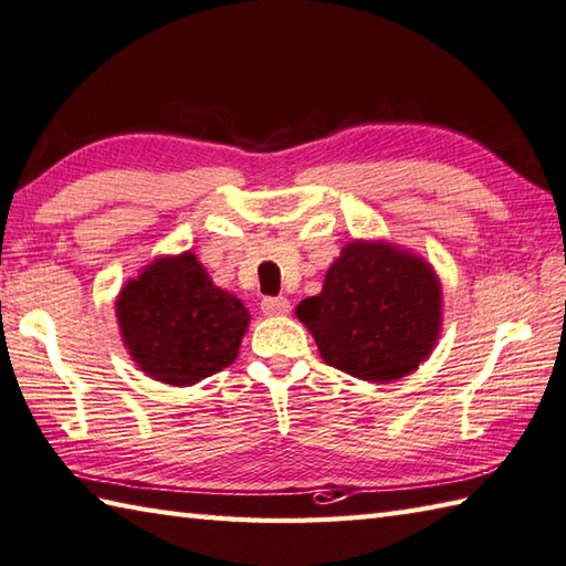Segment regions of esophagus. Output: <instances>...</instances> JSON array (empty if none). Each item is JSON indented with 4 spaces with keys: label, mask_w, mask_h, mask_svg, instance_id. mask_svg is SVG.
I'll return each mask as SVG.
<instances>
[{
    "label": "esophagus",
    "mask_w": 566,
    "mask_h": 566,
    "mask_svg": "<svg viewBox=\"0 0 566 566\" xmlns=\"http://www.w3.org/2000/svg\"><path fill=\"white\" fill-rule=\"evenodd\" d=\"M261 310L266 315H285L291 310V300L287 297H263Z\"/></svg>",
    "instance_id": "34e87169"
}]
</instances>
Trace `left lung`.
I'll return each mask as SVG.
<instances>
[{
    "label": "left lung",
    "instance_id": "1",
    "mask_svg": "<svg viewBox=\"0 0 566 566\" xmlns=\"http://www.w3.org/2000/svg\"><path fill=\"white\" fill-rule=\"evenodd\" d=\"M325 364L388 384L428 359L442 325V285L424 259L386 241H352L322 293L295 307Z\"/></svg>",
    "mask_w": 566,
    "mask_h": 566
}]
</instances>
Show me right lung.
Wrapping results in <instances>:
<instances>
[{
  "instance_id": "1",
  "label": "right lung",
  "mask_w": 566,
  "mask_h": 566,
  "mask_svg": "<svg viewBox=\"0 0 566 566\" xmlns=\"http://www.w3.org/2000/svg\"><path fill=\"white\" fill-rule=\"evenodd\" d=\"M249 310L212 283L195 253L164 256L117 297V322L132 359L168 386H192L237 359Z\"/></svg>"
}]
</instances>
